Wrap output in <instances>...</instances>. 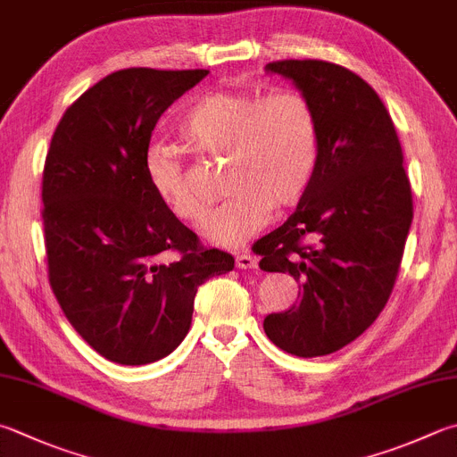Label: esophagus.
Returning <instances> with one entry per match:
<instances>
[{"label":"esophagus","instance_id":"1","mask_svg":"<svg viewBox=\"0 0 457 457\" xmlns=\"http://www.w3.org/2000/svg\"><path fill=\"white\" fill-rule=\"evenodd\" d=\"M235 262H237V269L248 270V269H254V266H256V258L251 253H238L235 256Z\"/></svg>","mask_w":457,"mask_h":457}]
</instances>
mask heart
Returning <instances> with one entry per match:
<instances>
[{
  "label": "heart",
  "instance_id": "1",
  "mask_svg": "<svg viewBox=\"0 0 457 457\" xmlns=\"http://www.w3.org/2000/svg\"><path fill=\"white\" fill-rule=\"evenodd\" d=\"M177 131L196 154L225 157V201L204 222L212 245L235 248L269 222L272 209L303 201L312 185L320 133L310 101L296 91L261 97L254 91L211 89L191 101ZM151 193L177 219L199 222L206 204L187 177L180 154L151 145L143 154Z\"/></svg>",
  "mask_w": 457,
  "mask_h": 457
}]
</instances>
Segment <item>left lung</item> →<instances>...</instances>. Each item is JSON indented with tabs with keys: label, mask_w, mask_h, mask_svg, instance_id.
Returning a JSON list of instances; mask_svg holds the SVG:
<instances>
[{
	"label": "left lung",
	"mask_w": 457,
	"mask_h": 457,
	"mask_svg": "<svg viewBox=\"0 0 457 457\" xmlns=\"http://www.w3.org/2000/svg\"><path fill=\"white\" fill-rule=\"evenodd\" d=\"M310 101L320 133L312 185L254 245L266 272L300 282L298 303L264 318L288 354L326 356L356 340L390 298L411 225V188L382 99L350 69L316 59L264 67Z\"/></svg>",
	"instance_id": "obj_1"
}]
</instances>
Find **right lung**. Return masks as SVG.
Returning a JSON list of instances; mask_svg holds the SVG:
<instances>
[{"instance_id":"right-lung-1","label":"right lung","mask_w":457,"mask_h":457,"mask_svg":"<svg viewBox=\"0 0 457 457\" xmlns=\"http://www.w3.org/2000/svg\"><path fill=\"white\" fill-rule=\"evenodd\" d=\"M206 69L131 67L85 91L59 121L43 169L49 282L73 328L103 358L143 366L191 328L204 280L235 258L201 246L143 175L159 117ZM177 252L175 263H165Z\"/></svg>"}]
</instances>
